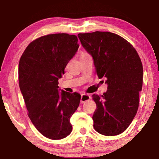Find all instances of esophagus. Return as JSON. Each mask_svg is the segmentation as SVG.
Here are the masks:
<instances>
[{"label": "esophagus", "instance_id": "obj_1", "mask_svg": "<svg viewBox=\"0 0 159 159\" xmlns=\"http://www.w3.org/2000/svg\"><path fill=\"white\" fill-rule=\"evenodd\" d=\"M90 99V96L89 95H86V94H83L81 95V98H80V103L83 104L85 102H87Z\"/></svg>", "mask_w": 159, "mask_h": 159}]
</instances>
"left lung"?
I'll return each instance as SVG.
<instances>
[{
  "instance_id": "obj_1",
  "label": "left lung",
  "mask_w": 159,
  "mask_h": 159,
  "mask_svg": "<svg viewBox=\"0 0 159 159\" xmlns=\"http://www.w3.org/2000/svg\"><path fill=\"white\" fill-rule=\"evenodd\" d=\"M83 47L92 55L99 79L106 78L107 91L94 94L97 109L94 128L102 134L122 133L133 121L139 107L143 67L136 50L121 36L108 31L78 34Z\"/></svg>"
}]
</instances>
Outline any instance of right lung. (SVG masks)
Returning <instances> with one entry per match:
<instances>
[{
  "label": "right lung",
  "instance_id": "obj_1",
  "mask_svg": "<svg viewBox=\"0 0 159 159\" xmlns=\"http://www.w3.org/2000/svg\"><path fill=\"white\" fill-rule=\"evenodd\" d=\"M79 47L75 35H46L30 43L19 62V84L28 116L47 138L62 139L72 130L70 118L79 107L80 95L59 93L58 80Z\"/></svg>",
  "mask_w": 159,
  "mask_h": 159
}]
</instances>
